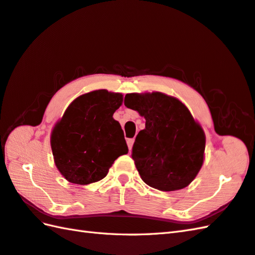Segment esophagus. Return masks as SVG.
<instances>
[{
	"label": "esophagus",
	"instance_id": "1",
	"mask_svg": "<svg viewBox=\"0 0 255 255\" xmlns=\"http://www.w3.org/2000/svg\"><path fill=\"white\" fill-rule=\"evenodd\" d=\"M133 142H134V139H133V138H132V139H128V140H127V144H128L129 150H131V149H132Z\"/></svg>",
	"mask_w": 255,
	"mask_h": 255
}]
</instances>
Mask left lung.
Returning <instances> with one entry per match:
<instances>
[{"instance_id":"1","label":"left lung","mask_w":255,"mask_h":255,"mask_svg":"<svg viewBox=\"0 0 255 255\" xmlns=\"http://www.w3.org/2000/svg\"><path fill=\"white\" fill-rule=\"evenodd\" d=\"M124 103L145 120L131 154L141 179L161 191L190 185L204 162L205 133L187 106L162 92L128 93Z\"/></svg>"}]
</instances>
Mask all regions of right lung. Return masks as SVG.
Instances as JSON below:
<instances>
[{"instance_id":"add662e5","label":"right lung","mask_w":255,"mask_h":255,"mask_svg":"<svg viewBox=\"0 0 255 255\" xmlns=\"http://www.w3.org/2000/svg\"><path fill=\"white\" fill-rule=\"evenodd\" d=\"M122 93L105 89L75 99L53 127L51 149L58 171L76 185L97 182L128 153L121 124L113 118Z\"/></svg>"}]
</instances>
